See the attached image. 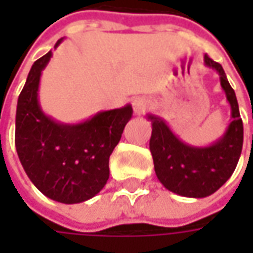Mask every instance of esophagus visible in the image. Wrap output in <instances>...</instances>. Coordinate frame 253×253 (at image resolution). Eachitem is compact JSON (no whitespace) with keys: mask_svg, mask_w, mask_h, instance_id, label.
I'll use <instances>...</instances> for the list:
<instances>
[{"mask_svg":"<svg viewBox=\"0 0 253 253\" xmlns=\"http://www.w3.org/2000/svg\"><path fill=\"white\" fill-rule=\"evenodd\" d=\"M132 108L136 115H142L143 112L149 108V101L145 97H135L132 100Z\"/></svg>","mask_w":253,"mask_h":253,"instance_id":"esophagus-1","label":"esophagus"}]
</instances>
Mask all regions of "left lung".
Masks as SVG:
<instances>
[{"instance_id":"8db88e82","label":"left lung","mask_w":253,"mask_h":253,"mask_svg":"<svg viewBox=\"0 0 253 253\" xmlns=\"http://www.w3.org/2000/svg\"><path fill=\"white\" fill-rule=\"evenodd\" d=\"M204 64L219 74V83L231 105L232 121L221 138L209 146H193L179 139L161 117L148 114V120L152 121L149 149L158 179L169 191L193 199L211 196L231 177L244 143V125L237 95L222 66L207 54Z\"/></svg>"}]
</instances>
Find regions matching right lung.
<instances>
[{"label": "right lung", "instance_id": "right-lung-1", "mask_svg": "<svg viewBox=\"0 0 253 253\" xmlns=\"http://www.w3.org/2000/svg\"><path fill=\"white\" fill-rule=\"evenodd\" d=\"M50 57L52 50L35 62L18 97L15 146L36 189L54 201L77 204L105 186L110 156L132 118V107L97 112L80 124L54 121L42 111L38 98L42 70Z\"/></svg>", "mask_w": 253, "mask_h": 253}]
</instances>
